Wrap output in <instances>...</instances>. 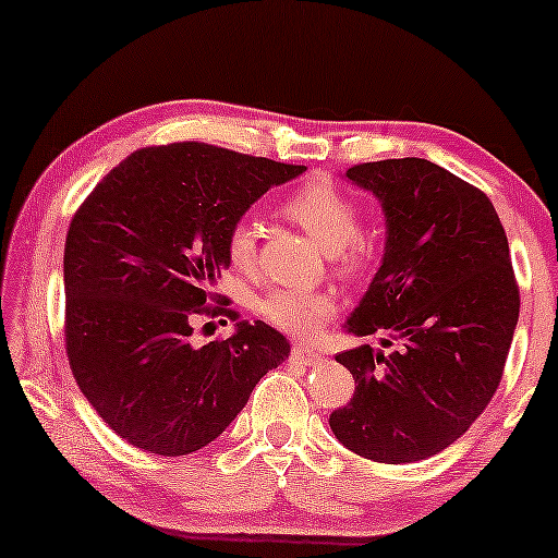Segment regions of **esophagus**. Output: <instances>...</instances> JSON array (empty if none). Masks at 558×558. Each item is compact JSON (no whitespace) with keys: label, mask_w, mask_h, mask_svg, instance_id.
Wrapping results in <instances>:
<instances>
[{"label":"esophagus","mask_w":558,"mask_h":558,"mask_svg":"<svg viewBox=\"0 0 558 558\" xmlns=\"http://www.w3.org/2000/svg\"><path fill=\"white\" fill-rule=\"evenodd\" d=\"M291 359H294L301 365H308V368H312V365L324 363L322 351L312 349V345H294V351H291Z\"/></svg>","instance_id":"obj_1"}]
</instances>
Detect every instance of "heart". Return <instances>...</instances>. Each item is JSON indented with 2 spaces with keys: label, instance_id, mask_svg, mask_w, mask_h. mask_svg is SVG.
Instances as JSON below:
<instances>
[{
  "label": "heart",
  "instance_id": "obj_1",
  "mask_svg": "<svg viewBox=\"0 0 558 558\" xmlns=\"http://www.w3.org/2000/svg\"><path fill=\"white\" fill-rule=\"evenodd\" d=\"M284 215L322 246L336 254L343 271H355L368 257V240L359 234V207L355 199L328 180H312L299 187L284 203ZM227 259L234 269H252L257 262V227L240 219L225 240ZM336 312V299L326 291L277 289L262 301V314L281 331L314 336Z\"/></svg>",
  "mask_w": 558,
  "mask_h": 558
}]
</instances>
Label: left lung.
<instances>
[{
	"label": "left lung",
	"instance_id": "8db88e82",
	"mask_svg": "<svg viewBox=\"0 0 558 558\" xmlns=\"http://www.w3.org/2000/svg\"><path fill=\"white\" fill-rule=\"evenodd\" d=\"M386 217V250L345 331H386L343 351L355 392L328 425L365 460L405 464L450 447L495 396L519 322L509 242L482 190L423 158L345 170Z\"/></svg>",
	"mask_w": 558,
	"mask_h": 558
}]
</instances>
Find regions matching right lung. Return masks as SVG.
<instances>
[{"label":"right lung","mask_w":558,"mask_h":558,"mask_svg":"<svg viewBox=\"0 0 558 558\" xmlns=\"http://www.w3.org/2000/svg\"><path fill=\"white\" fill-rule=\"evenodd\" d=\"M304 170L205 143L143 148L73 215L63 250L69 363L125 442L162 458L199 450L289 359V341L264 322H236L230 339L205 345L190 336L195 316L232 314L205 308L230 269V227Z\"/></svg>","instance_id":"obj_1"}]
</instances>
